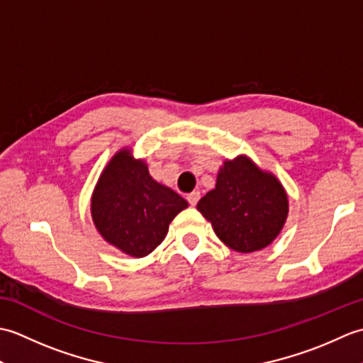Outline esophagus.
Wrapping results in <instances>:
<instances>
[{
	"label": "esophagus",
	"instance_id": "esophagus-1",
	"mask_svg": "<svg viewBox=\"0 0 363 363\" xmlns=\"http://www.w3.org/2000/svg\"><path fill=\"white\" fill-rule=\"evenodd\" d=\"M199 198H201V194H199V191H191V194L187 195V201L190 206H196Z\"/></svg>",
	"mask_w": 363,
	"mask_h": 363
}]
</instances>
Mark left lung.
Instances as JSON below:
<instances>
[{"label": "left lung", "instance_id": "1", "mask_svg": "<svg viewBox=\"0 0 363 363\" xmlns=\"http://www.w3.org/2000/svg\"><path fill=\"white\" fill-rule=\"evenodd\" d=\"M196 209L230 250L252 252L279 235L289 215V198L274 174L238 156L225 160L215 189L199 199Z\"/></svg>", "mask_w": 363, "mask_h": 363}]
</instances>
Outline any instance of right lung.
<instances>
[{"label": "right lung", "instance_id": "right-lung-1", "mask_svg": "<svg viewBox=\"0 0 363 363\" xmlns=\"http://www.w3.org/2000/svg\"><path fill=\"white\" fill-rule=\"evenodd\" d=\"M189 203L151 177L145 160L118 151L91 195V218L107 243L128 256L145 257L164 240L172 220Z\"/></svg>", "mask_w": 363, "mask_h": 363}]
</instances>
